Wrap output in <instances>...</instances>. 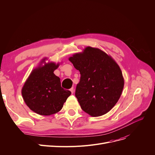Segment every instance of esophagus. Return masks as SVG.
<instances>
[{
  "mask_svg": "<svg viewBox=\"0 0 155 155\" xmlns=\"http://www.w3.org/2000/svg\"><path fill=\"white\" fill-rule=\"evenodd\" d=\"M70 91H71V94H73V92H74V88H73V87H72V88H70Z\"/></svg>",
  "mask_w": 155,
  "mask_h": 155,
  "instance_id": "34e87169",
  "label": "esophagus"
}]
</instances>
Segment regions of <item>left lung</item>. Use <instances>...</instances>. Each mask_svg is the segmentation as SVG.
Listing matches in <instances>:
<instances>
[{
	"instance_id": "left-lung-1",
	"label": "left lung",
	"mask_w": 155,
	"mask_h": 155,
	"mask_svg": "<svg viewBox=\"0 0 155 155\" xmlns=\"http://www.w3.org/2000/svg\"><path fill=\"white\" fill-rule=\"evenodd\" d=\"M69 60L80 73L75 96L82 109L93 117L110 111L119 99L124 84L116 62L100 49L90 46Z\"/></svg>"
}]
</instances>
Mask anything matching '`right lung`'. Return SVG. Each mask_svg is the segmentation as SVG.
I'll use <instances>...</instances> for the list:
<instances>
[{"label": "right lung", "mask_w": 155, "mask_h": 155, "mask_svg": "<svg viewBox=\"0 0 155 155\" xmlns=\"http://www.w3.org/2000/svg\"><path fill=\"white\" fill-rule=\"evenodd\" d=\"M58 66L48 63L34 69L22 88L24 102L39 115L50 116L59 112L71 95L70 91L61 87L60 78L54 74Z\"/></svg>", "instance_id": "right-lung-1"}]
</instances>
